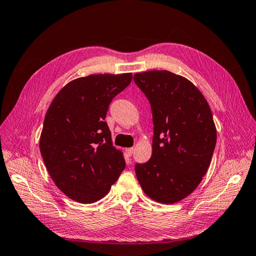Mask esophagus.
<instances>
[{
	"label": "esophagus",
	"mask_w": 256,
	"mask_h": 256,
	"mask_svg": "<svg viewBox=\"0 0 256 256\" xmlns=\"http://www.w3.org/2000/svg\"><path fill=\"white\" fill-rule=\"evenodd\" d=\"M133 153H134V148H126V155L128 156V157H131L132 155H133Z\"/></svg>",
	"instance_id": "obj_1"
}]
</instances>
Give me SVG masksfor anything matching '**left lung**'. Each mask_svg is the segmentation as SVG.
<instances>
[{
	"label": "left lung",
	"instance_id": "1",
	"mask_svg": "<svg viewBox=\"0 0 256 256\" xmlns=\"http://www.w3.org/2000/svg\"><path fill=\"white\" fill-rule=\"evenodd\" d=\"M150 101L153 116V153L135 165L144 192L162 204L186 198L208 170L216 131L208 102L186 78L166 70L134 74Z\"/></svg>",
	"mask_w": 256,
	"mask_h": 256
}]
</instances>
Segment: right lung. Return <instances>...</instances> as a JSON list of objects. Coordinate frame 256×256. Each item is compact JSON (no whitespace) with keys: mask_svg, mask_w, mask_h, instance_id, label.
<instances>
[{"mask_svg":"<svg viewBox=\"0 0 256 256\" xmlns=\"http://www.w3.org/2000/svg\"><path fill=\"white\" fill-rule=\"evenodd\" d=\"M131 81L132 74L74 79L48 108L40 153L54 182L70 199L100 200L124 170L125 160L112 144L106 116L113 98Z\"/></svg>","mask_w":256,"mask_h":256,"instance_id":"1","label":"right lung"}]
</instances>
